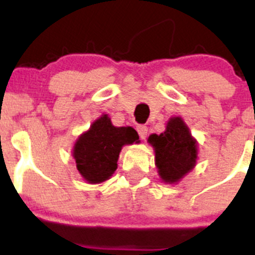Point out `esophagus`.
<instances>
[{
	"label": "esophagus",
	"instance_id": "34e87169",
	"mask_svg": "<svg viewBox=\"0 0 255 255\" xmlns=\"http://www.w3.org/2000/svg\"><path fill=\"white\" fill-rule=\"evenodd\" d=\"M137 130H138V134H139L140 139H145L146 134H148V128H146L145 126H138Z\"/></svg>",
	"mask_w": 255,
	"mask_h": 255
}]
</instances>
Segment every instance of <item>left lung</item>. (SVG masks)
Here are the masks:
<instances>
[{"label": "left lung", "instance_id": "1", "mask_svg": "<svg viewBox=\"0 0 255 255\" xmlns=\"http://www.w3.org/2000/svg\"><path fill=\"white\" fill-rule=\"evenodd\" d=\"M148 143L155 153L159 177L165 184H177L196 165L197 140L179 116L169 118L163 133L149 135Z\"/></svg>", "mask_w": 255, "mask_h": 255}]
</instances>
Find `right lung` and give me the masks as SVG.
I'll return each instance as SVG.
<instances>
[{"instance_id":"add662e5","label":"right lung","mask_w":255,"mask_h":255,"mask_svg":"<svg viewBox=\"0 0 255 255\" xmlns=\"http://www.w3.org/2000/svg\"><path fill=\"white\" fill-rule=\"evenodd\" d=\"M133 143H139L134 128L115 127L109 115H102L74 144L73 158L76 169L86 182L101 184L117 169L123 146Z\"/></svg>"}]
</instances>
